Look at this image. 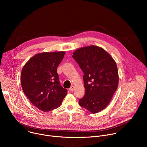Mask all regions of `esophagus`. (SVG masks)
Returning a JSON list of instances; mask_svg holds the SVG:
<instances>
[{
	"label": "esophagus",
	"mask_w": 147,
	"mask_h": 147,
	"mask_svg": "<svg viewBox=\"0 0 147 147\" xmlns=\"http://www.w3.org/2000/svg\"><path fill=\"white\" fill-rule=\"evenodd\" d=\"M74 88H75V87H74V86H72L69 88V90H70V91H73L74 90Z\"/></svg>",
	"instance_id": "1"
}]
</instances>
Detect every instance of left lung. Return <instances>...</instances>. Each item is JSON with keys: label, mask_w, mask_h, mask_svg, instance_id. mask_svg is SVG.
Instances as JSON below:
<instances>
[{"label": "left lung", "mask_w": 147, "mask_h": 147, "mask_svg": "<svg viewBox=\"0 0 147 147\" xmlns=\"http://www.w3.org/2000/svg\"><path fill=\"white\" fill-rule=\"evenodd\" d=\"M72 57L84 73L86 93L79 105L92 113L105 109L119 84L116 61L104 49L94 45L78 48Z\"/></svg>", "instance_id": "obj_1"}]
</instances>
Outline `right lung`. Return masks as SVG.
I'll return each instance as SVG.
<instances>
[{
    "label": "right lung",
    "instance_id": "add662e5",
    "mask_svg": "<svg viewBox=\"0 0 147 147\" xmlns=\"http://www.w3.org/2000/svg\"><path fill=\"white\" fill-rule=\"evenodd\" d=\"M65 51L42 52L30 58L22 70L21 83L29 100L47 112L59 108L67 94L60 84L57 68Z\"/></svg>",
    "mask_w": 147,
    "mask_h": 147
}]
</instances>
